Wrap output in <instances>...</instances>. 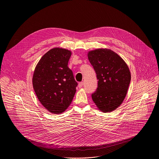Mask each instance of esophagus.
I'll return each mask as SVG.
<instances>
[{
    "instance_id": "1",
    "label": "esophagus",
    "mask_w": 159,
    "mask_h": 159,
    "mask_svg": "<svg viewBox=\"0 0 159 159\" xmlns=\"http://www.w3.org/2000/svg\"><path fill=\"white\" fill-rule=\"evenodd\" d=\"M83 82L79 83V84H78V88H81L83 87Z\"/></svg>"
}]
</instances>
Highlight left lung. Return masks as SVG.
<instances>
[{
    "label": "left lung",
    "instance_id": "8db88e82",
    "mask_svg": "<svg viewBox=\"0 0 159 159\" xmlns=\"http://www.w3.org/2000/svg\"><path fill=\"white\" fill-rule=\"evenodd\" d=\"M98 81L92 98L99 110L104 113L116 110L123 102L131 80L125 61L113 51L100 48L88 53Z\"/></svg>",
    "mask_w": 159,
    "mask_h": 159
}]
</instances>
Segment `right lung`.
Masks as SVG:
<instances>
[{"instance_id":"add662e5","label":"right lung","mask_w":159,"mask_h":159,"mask_svg":"<svg viewBox=\"0 0 159 159\" xmlns=\"http://www.w3.org/2000/svg\"><path fill=\"white\" fill-rule=\"evenodd\" d=\"M71 52L54 48L48 51L36 66L32 78L36 95L47 110L62 113L71 104L78 85L68 62Z\"/></svg>"}]
</instances>
